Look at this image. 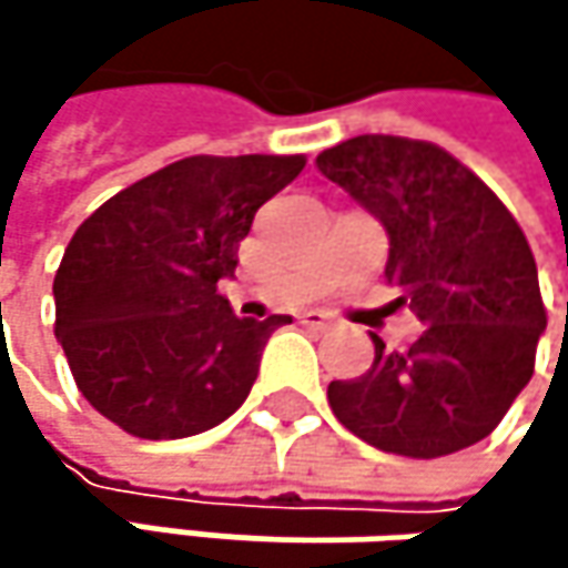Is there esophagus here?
Returning a JSON list of instances; mask_svg holds the SVG:
<instances>
[{
  "mask_svg": "<svg viewBox=\"0 0 568 568\" xmlns=\"http://www.w3.org/2000/svg\"><path fill=\"white\" fill-rule=\"evenodd\" d=\"M298 322H302V325H308V328L325 332V328H332V325H335V315H332V312H325V308H305V312L298 315Z\"/></svg>",
  "mask_w": 568,
  "mask_h": 568,
  "instance_id": "1",
  "label": "esophagus"
}]
</instances>
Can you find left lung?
Wrapping results in <instances>:
<instances>
[{
    "instance_id": "1",
    "label": "left lung",
    "mask_w": 568,
    "mask_h": 568,
    "mask_svg": "<svg viewBox=\"0 0 568 568\" xmlns=\"http://www.w3.org/2000/svg\"><path fill=\"white\" fill-rule=\"evenodd\" d=\"M315 168L385 226L392 305L424 322L404 352L372 335V368L328 385L335 417L365 444L420 460L484 440L532 378L546 332L519 223L477 173L427 141L362 134L322 151Z\"/></svg>"
}]
</instances>
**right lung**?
Instances as JSON below:
<instances>
[{
    "instance_id": "add662e5",
    "label": "right lung",
    "mask_w": 568,
    "mask_h": 568,
    "mask_svg": "<svg viewBox=\"0 0 568 568\" xmlns=\"http://www.w3.org/2000/svg\"><path fill=\"white\" fill-rule=\"evenodd\" d=\"M302 154L183 158L101 203L55 273V338L88 404L144 440L216 427L250 395L270 335L216 292L256 210Z\"/></svg>"
}]
</instances>
